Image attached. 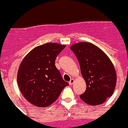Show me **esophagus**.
Segmentation results:
<instances>
[{"instance_id": "34e87169", "label": "esophagus", "mask_w": 128, "mask_h": 128, "mask_svg": "<svg viewBox=\"0 0 128 128\" xmlns=\"http://www.w3.org/2000/svg\"><path fill=\"white\" fill-rule=\"evenodd\" d=\"M74 79H72L69 82V84L70 85H72V84H73V83H74Z\"/></svg>"}]
</instances>
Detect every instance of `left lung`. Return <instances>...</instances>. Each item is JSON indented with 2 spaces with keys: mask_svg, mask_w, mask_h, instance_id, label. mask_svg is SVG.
<instances>
[{
  "mask_svg": "<svg viewBox=\"0 0 128 128\" xmlns=\"http://www.w3.org/2000/svg\"><path fill=\"white\" fill-rule=\"evenodd\" d=\"M70 49L79 62L86 83L80 98L90 105L102 104L112 96L116 87L117 78L113 64L104 52L92 43L73 44Z\"/></svg>",
  "mask_w": 128,
  "mask_h": 128,
  "instance_id": "obj_1",
  "label": "left lung"
}]
</instances>
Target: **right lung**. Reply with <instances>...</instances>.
Masks as SVG:
<instances>
[{
	"label": "right lung",
	"mask_w": 128,
	"mask_h": 128,
	"mask_svg": "<svg viewBox=\"0 0 128 128\" xmlns=\"http://www.w3.org/2000/svg\"><path fill=\"white\" fill-rule=\"evenodd\" d=\"M65 45L48 43L34 48L24 57L17 73L22 94L31 104L43 108L56 100L68 85L55 62Z\"/></svg>",
	"instance_id": "add662e5"
}]
</instances>
